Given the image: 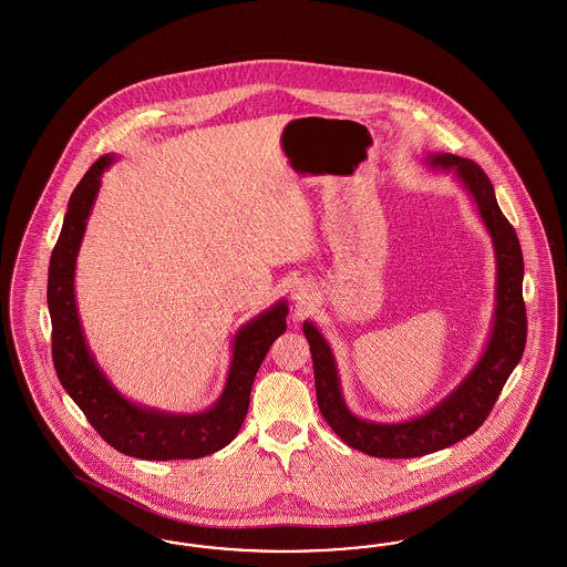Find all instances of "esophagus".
Segmentation results:
<instances>
[{
  "label": "esophagus",
  "instance_id": "obj_1",
  "mask_svg": "<svg viewBox=\"0 0 567 567\" xmlns=\"http://www.w3.org/2000/svg\"><path fill=\"white\" fill-rule=\"evenodd\" d=\"M290 295H292L296 307L302 309V307H307V305L311 302L313 290H311L305 281H296L295 286H292V290H290Z\"/></svg>",
  "mask_w": 567,
  "mask_h": 567
}]
</instances>
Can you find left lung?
I'll return each mask as SVG.
<instances>
[{
    "mask_svg": "<svg viewBox=\"0 0 567 567\" xmlns=\"http://www.w3.org/2000/svg\"><path fill=\"white\" fill-rule=\"evenodd\" d=\"M430 172L453 175L476 205L478 218L492 239L495 258V307L492 330L481 358L468 374L439 400L430 411L404 421H374L358 417L347 406L337 358L320 328L311 320L302 332L311 347L316 394L321 415L334 434L351 449L372 457L411 460L464 441L481 427L523 355L527 337V318L523 302V254L517 233L504 218L495 190L485 172L449 152L425 154Z\"/></svg>",
    "mask_w": 567,
    "mask_h": 567,
    "instance_id": "1",
    "label": "left lung"
}]
</instances>
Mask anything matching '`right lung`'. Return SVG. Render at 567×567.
<instances>
[{
	"mask_svg": "<svg viewBox=\"0 0 567 567\" xmlns=\"http://www.w3.org/2000/svg\"><path fill=\"white\" fill-rule=\"evenodd\" d=\"M116 163L110 152L75 186L49 267L52 360L63 390L116 451L150 462L198 460L233 443L249 406L254 377L277 337L286 332L288 300L246 321L230 341V364L218 400L197 413H177L135 402L110 381L91 351L75 302V262L93 214L101 175Z\"/></svg>",
	"mask_w": 567,
	"mask_h": 567,
	"instance_id": "add662e5",
	"label": "right lung"
}]
</instances>
